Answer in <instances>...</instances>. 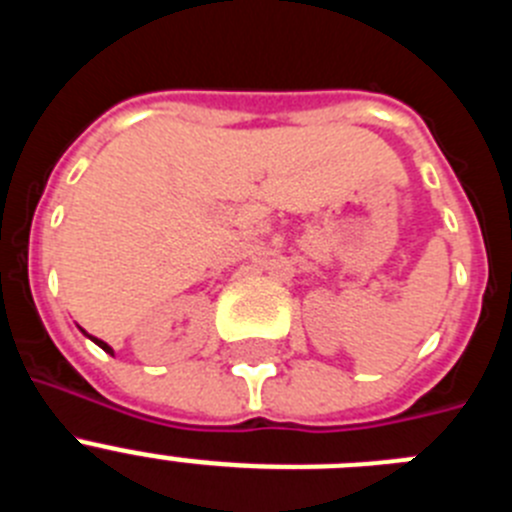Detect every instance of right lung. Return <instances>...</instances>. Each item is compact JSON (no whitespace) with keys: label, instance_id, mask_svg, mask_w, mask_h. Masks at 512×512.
<instances>
[{"label":"right lung","instance_id":"right-lung-1","mask_svg":"<svg viewBox=\"0 0 512 512\" xmlns=\"http://www.w3.org/2000/svg\"><path fill=\"white\" fill-rule=\"evenodd\" d=\"M89 338H92V336H89ZM92 341H94V343H97V346H99V348H102V351H107V354H112V348H110V346H107V343H104V341H99V338H92Z\"/></svg>","mask_w":512,"mask_h":512}]
</instances>
